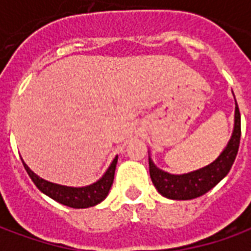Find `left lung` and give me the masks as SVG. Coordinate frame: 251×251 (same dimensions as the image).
<instances>
[{"mask_svg":"<svg viewBox=\"0 0 251 251\" xmlns=\"http://www.w3.org/2000/svg\"><path fill=\"white\" fill-rule=\"evenodd\" d=\"M241 140V113L235 100V126L231 140L219 157L204 168L187 175H169L158 169L149 158V174L153 184L160 194L175 200H189L199 198L214 188L226 176L237 157Z\"/></svg>","mask_w":251,"mask_h":251,"instance_id":"obj_1","label":"left lung"}]
</instances>
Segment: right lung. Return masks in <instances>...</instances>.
<instances>
[{
    "instance_id": "right-lung-1",
    "label": "right lung",
    "mask_w": 251,
    "mask_h": 251,
    "mask_svg": "<svg viewBox=\"0 0 251 251\" xmlns=\"http://www.w3.org/2000/svg\"><path fill=\"white\" fill-rule=\"evenodd\" d=\"M117 160H118V157L113 160V163L102 179L98 180L94 184L88 185V187H82V188H71V187H64V185L50 183V181L40 179L37 175L33 174L25 165V163L23 164H24L25 171L28 172L32 181L35 183L36 187L40 189L41 192H44L53 200H56L64 205H68V207H72V208H87V207H93V205L100 203L107 196L110 188H111V184H113V180H114Z\"/></svg>"
}]
</instances>
